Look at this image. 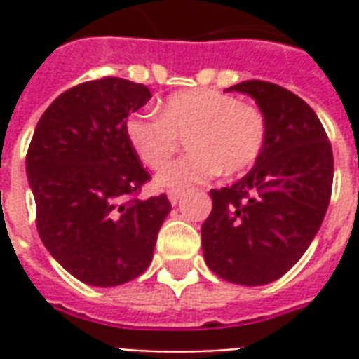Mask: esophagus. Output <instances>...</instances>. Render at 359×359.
<instances>
[{"instance_id":"obj_1","label":"esophagus","mask_w":359,"mask_h":359,"mask_svg":"<svg viewBox=\"0 0 359 359\" xmlns=\"http://www.w3.org/2000/svg\"><path fill=\"white\" fill-rule=\"evenodd\" d=\"M167 198H169V202H171L172 205H177L180 198H182V192H180V190H169V192H167Z\"/></svg>"}]
</instances>
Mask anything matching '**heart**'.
Returning <instances> with one entry per match:
<instances>
[{
	"mask_svg": "<svg viewBox=\"0 0 359 359\" xmlns=\"http://www.w3.org/2000/svg\"><path fill=\"white\" fill-rule=\"evenodd\" d=\"M126 140L149 169L163 167L184 140L188 154L156 177L161 188L182 190L221 171L236 175L256 163L267 138L264 111L211 88L169 95L157 115L134 113L125 123Z\"/></svg>",
	"mask_w": 359,
	"mask_h": 359,
	"instance_id": "obj_1",
	"label": "heart"
}]
</instances>
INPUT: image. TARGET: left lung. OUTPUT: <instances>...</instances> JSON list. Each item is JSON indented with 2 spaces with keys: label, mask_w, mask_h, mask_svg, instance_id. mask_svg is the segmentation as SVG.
Masks as SVG:
<instances>
[{
  "label": "left lung",
  "mask_w": 359,
  "mask_h": 359,
  "mask_svg": "<svg viewBox=\"0 0 359 359\" xmlns=\"http://www.w3.org/2000/svg\"><path fill=\"white\" fill-rule=\"evenodd\" d=\"M226 92L256 100L267 138L246 177L210 192L203 257L229 283L269 285L304 256L323 223L334 172L331 142L313 109L290 90L246 81Z\"/></svg>",
  "instance_id": "8db88e82"
}]
</instances>
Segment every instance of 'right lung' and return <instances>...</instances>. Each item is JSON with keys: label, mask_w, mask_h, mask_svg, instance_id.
Listing matches in <instances>:
<instances>
[{"label": "right lung", "mask_w": 359, "mask_h": 359, "mask_svg": "<svg viewBox=\"0 0 359 359\" xmlns=\"http://www.w3.org/2000/svg\"><path fill=\"white\" fill-rule=\"evenodd\" d=\"M149 97L144 84L117 76L82 82L43 111L28 146L38 234L59 265L86 285L140 277L171 211L165 194L134 198L149 172L126 140L125 123Z\"/></svg>", "instance_id": "right-lung-1"}]
</instances>
